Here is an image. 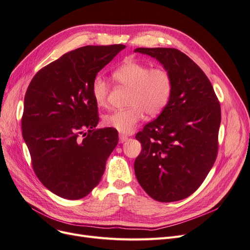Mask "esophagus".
<instances>
[{"label":"esophagus","instance_id":"34e87169","mask_svg":"<svg viewBox=\"0 0 250 250\" xmlns=\"http://www.w3.org/2000/svg\"><path fill=\"white\" fill-rule=\"evenodd\" d=\"M126 141H128V136H126V135H124V134H120V135H119V143H120V144H123V143H125Z\"/></svg>","mask_w":250,"mask_h":250}]
</instances>
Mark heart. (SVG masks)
I'll use <instances>...</instances> for the list:
<instances>
[{
    "mask_svg": "<svg viewBox=\"0 0 250 250\" xmlns=\"http://www.w3.org/2000/svg\"><path fill=\"white\" fill-rule=\"evenodd\" d=\"M112 77L117 84L130 89L127 102L129 107L104 116V124L119 132H131L145 113L156 117L170 101L173 81L171 74L163 66L151 67L146 63L127 61L115 69ZM107 94V83L102 77H96L91 84V95L97 106L106 105Z\"/></svg>",
    "mask_w": 250,
    "mask_h": 250,
    "instance_id": "b5f03b06",
    "label": "heart"
}]
</instances>
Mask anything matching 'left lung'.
I'll list each match as a JSON object with an SVG mask.
<instances>
[{
  "label": "left lung",
  "mask_w": 250,
  "mask_h": 250,
  "mask_svg": "<svg viewBox=\"0 0 250 250\" xmlns=\"http://www.w3.org/2000/svg\"><path fill=\"white\" fill-rule=\"evenodd\" d=\"M171 74L172 94L159 117L135 138L142 152L134 171L146 193L159 202L192 195L217 156L221 105L213 87L191 58L174 48H136Z\"/></svg>",
  "instance_id": "obj_1"
}]
</instances>
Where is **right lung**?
<instances>
[{"label":"right lung","instance_id":"right-lung-1","mask_svg":"<svg viewBox=\"0 0 250 250\" xmlns=\"http://www.w3.org/2000/svg\"><path fill=\"white\" fill-rule=\"evenodd\" d=\"M124 45L85 46L41 68L24 96L21 129L34 171L49 191L77 200L99 184L118 145L112 128L96 129L91 84Z\"/></svg>","mask_w":250,"mask_h":250}]
</instances>
